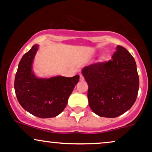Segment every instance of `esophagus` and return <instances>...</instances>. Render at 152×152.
<instances>
[{
    "mask_svg": "<svg viewBox=\"0 0 152 152\" xmlns=\"http://www.w3.org/2000/svg\"><path fill=\"white\" fill-rule=\"evenodd\" d=\"M79 76H80V80H81V81H84V76H83L82 74H80Z\"/></svg>",
    "mask_w": 152,
    "mask_h": 152,
    "instance_id": "1",
    "label": "esophagus"
}]
</instances>
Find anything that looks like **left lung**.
Segmentation results:
<instances>
[{
    "label": "left lung",
    "instance_id": "left-lung-1",
    "mask_svg": "<svg viewBox=\"0 0 152 152\" xmlns=\"http://www.w3.org/2000/svg\"><path fill=\"white\" fill-rule=\"evenodd\" d=\"M82 74L87 82L88 100L95 114L116 118L136 102L139 79L134 58L118 45L112 59L86 66Z\"/></svg>",
    "mask_w": 152,
    "mask_h": 152
}]
</instances>
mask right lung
Returning <instances> with one entry per match:
<instances>
[{"instance_id": "add662e5", "label": "right lung", "mask_w": 152, "mask_h": 152, "mask_svg": "<svg viewBox=\"0 0 152 152\" xmlns=\"http://www.w3.org/2000/svg\"><path fill=\"white\" fill-rule=\"evenodd\" d=\"M37 47L33 45L20 61L14 80L15 93L25 110L38 118H53L65 109L79 76L36 78L31 72V64Z\"/></svg>"}]
</instances>
